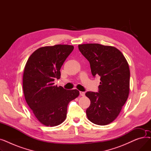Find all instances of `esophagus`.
Segmentation results:
<instances>
[{
	"label": "esophagus",
	"instance_id": "1",
	"mask_svg": "<svg viewBox=\"0 0 151 151\" xmlns=\"http://www.w3.org/2000/svg\"><path fill=\"white\" fill-rule=\"evenodd\" d=\"M80 94L81 96H85V92H81V91H80Z\"/></svg>",
	"mask_w": 151,
	"mask_h": 151
}]
</instances>
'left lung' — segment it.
<instances>
[{"label": "left lung", "instance_id": "8db88e82", "mask_svg": "<svg viewBox=\"0 0 151 151\" xmlns=\"http://www.w3.org/2000/svg\"><path fill=\"white\" fill-rule=\"evenodd\" d=\"M79 50L90 63L93 76H100L99 92H87L91 105L86 109L92 123L105 125L120 113L130 91V69L122 53L114 46L98 43L78 45Z\"/></svg>", "mask_w": 151, "mask_h": 151}]
</instances>
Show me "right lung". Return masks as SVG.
<instances>
[{"instance_id":"right-lung-1","label":"right lung","mask_w":151,"mask_h":151,"mask_svg":"<svg viewBox=\"0 0 151 151\" xmlns=\"http://www.w3.org/2000/svg\"><path fill=\"white\" fill-rule=\"evenodd\" d=\"M73 46L56 45L40 47L28 59L23 73L22 88L27 105L37 119L46 126L60 125L67 117L69 102L78 97L77 89L55 86L60 68Z\"/></svg>"}]
</instances>
